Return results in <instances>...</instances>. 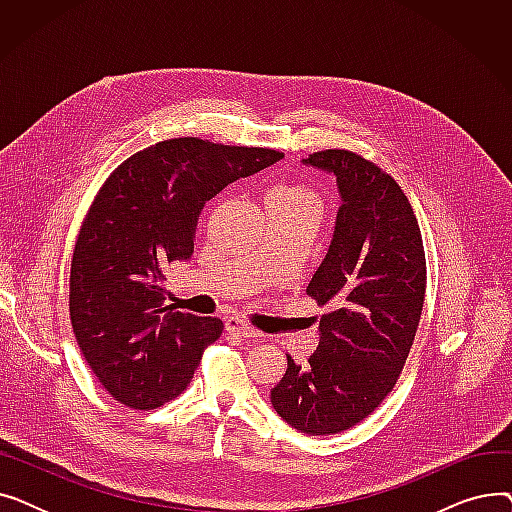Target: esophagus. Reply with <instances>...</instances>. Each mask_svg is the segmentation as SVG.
<instances>
[{
    "instance_id": "obj_1",
    "label": "esophagus",
    "mask_w": 512,
    "mask_h": 512,
    "mask_svg": "<svg viewBox=\"0 0 512 512\" xmlns=\"http://www.w3.org/2000/svg\"><path fill=\"white\" fill-rule=\"evenodd\" d=\"M226 330L230 334L240 336V338H257L259 336L257 330H253L249 324H245V321L238 319V317H228L226 319Z\"/></svg>"
}]
</instances>
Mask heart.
Returning a JSON list of instances; mask_svg holds the SVG:
<instances>
[{
    "label": "heart",
    "mask_w": 512,
    "mask_h": 512,
    "mask_svg": "<svg viewBox=\"0 0 512 512\" xmlns=\"http://www.w3.org/2000/svg\"><path fill=\"white\" fill-rule=\"evenodd\" d=\"M265 205H276L292 211H307V213L319 215L321 197L313 186H307L301 182H288V184L274 186L265 199Z\"/></svg>",
    "instance_id": "obj_1"
}]
</instances>
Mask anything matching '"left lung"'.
Listing matches in <instances>:
<instances>
[{
  "mask_svg": "<svg viewBox=\"0 0 512 512\" xmlns=\"http://www.w3.org/2000/svg\"><path fill=\"white\" fill-rule=\"evenodd\" d=\"M303 164L336 176L342 205L326 259L307 294L330 313L307 363L288 355L272 390L276 413L301 434L357 425L392 392L415 340L425 301V251L409 199L373 161L346 149Z\"/></svg>",
  "mask_w": 512,
  "mask_h": 512,
  "instance_id": "1",
  "label": "left lung"
}]
</instances>
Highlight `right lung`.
I'll list each match as a JSON object with an SVG mask.
<instances>
[{"instance_id":"1","label":"right lung","mask_w":512,"mask_h":512,"mask_svg":"<svg viewBox=\"0 0 512 512\" xmlns=\"http://www.w3.org/2000/svg\"><path fill=\"white\" fill-rule=\"evenodd\" d=\"M282 157L170 139L128 157L99 188L72 253L70 321L97 380L122 405L157 409L191 384L224 324L164 307V272L191 259L209 199Z\"/></svg>"}]
</instances>
